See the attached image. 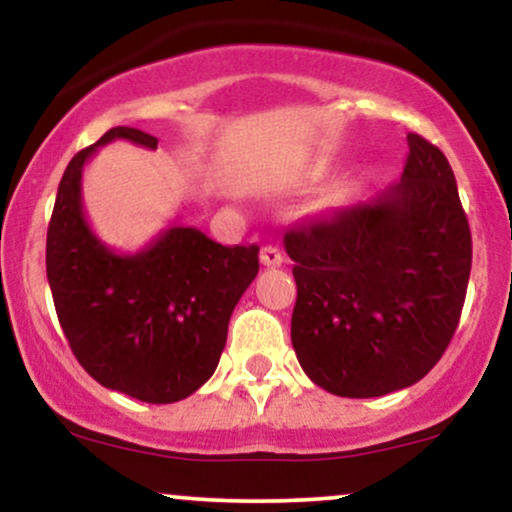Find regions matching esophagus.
I'll use <instances>...</instances> for the list:
<instances>
[{
	"label": "esophagus",
	"mask_w": 512,
	"mask_h": 512,
	"mask_svg": "<svg viewBox=\"0 0 512 512\" xmlns=\"http://www.w3.org/2000/svg\"><path fill=\"white\" fill-rule=\"evenodd\" d=\"M260 260L264 267H279V264L284 262V252L276 248V245H264L260 252Z\"/></svg>",
	"instance_id": "34e87169"
}]
</instances>
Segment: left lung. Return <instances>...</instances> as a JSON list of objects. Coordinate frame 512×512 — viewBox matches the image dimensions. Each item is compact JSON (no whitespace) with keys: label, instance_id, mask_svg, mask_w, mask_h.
I'll use <instances>...</instances> for the list:
<instances>
[{"label":"left lung","instance_id":"8db88e82","mask_svg":"<svg viewBox=\"0 0 512 512\" xmlns=\"http://www.w3.org/2000/svg\"><path fill=\"white\" fill-rule=\"evenodd\" d=\"M402 180L284 236L296 267L291 344L315 385L383 397L419 383L457 330L472 233L443 151L407 134Z\"/></svg>","mask_w":512,"mask_h":512}]
</instances>
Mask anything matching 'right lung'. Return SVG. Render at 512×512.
Segmentation results:
<instances>
[{"label": "right lung", "instance_id": "obj_1", "mask_svg": "<svg viewBox=\"0 0 512 512\" xmlns=\"http://www.w3.org/2000/svg\"><path fill=\"white\" fill-rule=\"evenodd\" d=\"M115 139L158 146L142 129L113 127L69 161L45 245L52 301L93 380L139 402H180L219 366L233 308L260 269V245L226 248L173 226L137 255L105 248L86 223L81 173Z\"/></svg>", "mask_w": 512, "mask_h": 512}]
</instances>
